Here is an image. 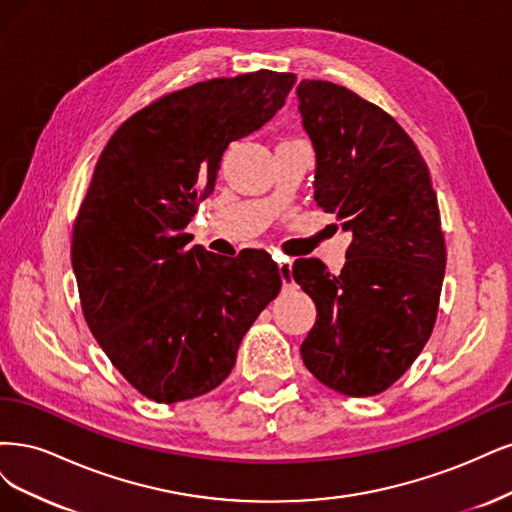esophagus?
I'll return each instance as SVG.
<instances>
[{"label": "esophagus", "instance_id": "34e87169", "mask_svg": "<svg viewBox=\"0 0 512 512\" xmlns=\"http://www.w3.org/2000/svg\"><path fill=\"white\" fill-rule=\"evenodd\" d=\"M278 272H280V280H283V287H291L293 276H291V263L287 259L278 261Z\"/></svg>", "mask_w": 512, "mask_h": 512}]
</instances>
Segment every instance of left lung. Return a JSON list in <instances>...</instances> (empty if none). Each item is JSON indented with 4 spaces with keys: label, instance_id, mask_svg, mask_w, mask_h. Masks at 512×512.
I'll return each instance as SVG.
<instances>
[{
    "label": "left lung",
    "instance_id": "obj_1",
    "mask_svg": "<svg viewBox=\"0 0 512 512\" xmlns=\"http://www.w3.org/2000/svg\"><path fill=\"white\" fill-rule=\"evenodd\" d=\"M295 93L317 155L315 202L353 236L340 274L312 257L293 263L317 306L300 353L323 385L364 398L398 381L432 336L447 266L436 191L385 110L325 80Z\"/></svg>",
    "mask_w": 512,
    "mask_h": 512
}]
</instances>
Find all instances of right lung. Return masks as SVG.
<instances>
[{
  "instance_id": "add662e5",
  "label": "right lung",
  "mask_w": 512,
  "mask_h": 512,
  "mask_svg": "<svg viewBox=\"0 0 512 512\" xmlns=\"http://www.w3.org/2000/svg\"><path fill=\"white\" fill-rule=\"evenodd\" d=\"M295 74L259 70L163 95L108 140L80 204L72 268L82 315L131 387L174 404L219 387L280 291L266 251L221 257L189 242L229 142L285 106Z\"/></svg>"
}]
</instances>
